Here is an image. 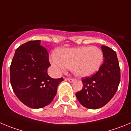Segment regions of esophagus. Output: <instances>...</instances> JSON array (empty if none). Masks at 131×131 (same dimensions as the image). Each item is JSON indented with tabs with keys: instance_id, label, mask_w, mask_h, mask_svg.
I'll return each mask as SVG.
<instances>
[{
	"instance_id": "1",
	"label": "esophagus",
	"mask_w": 131,
	"mask_h": 131,
	"mask_svg": "<svg viewBox=\"0 0 131 131\" xmlns=\"http://www.w3.org/2000/svg\"><path fill=\"white\" fill-rule=\"evenodd\" d=\"M67 79L68 81H69V82H70V83H72L73 81H74V79H72V78H67Z\"/></svg>"
}]
</instances>
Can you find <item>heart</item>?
<instances>
[{
  "mask_svg": "<svg viewBox=\"0 0 131 131\" xmlns=\"http://www.w3.org/2000/svg\"><path fill=\"white\" fill-rule=\"evenodd\" d=\"M103 61V53L96 46H81L61 49L58 55L52 53L50 61L57 71L70 68L77 76L92 75L100 69Z\"/></svg>",
  "mask_w": 131,
  "mask_h": 131,
  "instance_id": "1",
  "label": "heart"
}]
</instances>
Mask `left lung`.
Returning <instances> with one entry per match:
<instances>
[{"mask_svg":"<svg viewBox=\"0 0 131 131\" xmlns=\"http://www.w3.org/2000/svg\"><path fill=\"white\" fill-rule=\"evenodd\" d=\"M103 61L98 71L92 76L82 79V90L75 93L83 107L97 109L112 98L120 82V68L116 53L106 46H101Z\"/></svg>","mask_w":131,"mask_h":131,"instance_id":"8db88e82","label":"left lung"}]
</instances>
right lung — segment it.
Here are the masks:
<instances>
[{
    "label": "right lung",
    "instance_id": "1",
    "mask_svg": "<svg viewBox=\"0 0 131 131\" xmlns=\"http://www.w3.org/2000/svg\"><path fill=\"white\" fill-rule=\"evenodd\" d=\"M41 41H30L16 49L10 66V82L14 93L25 105L40 108L50 103L63 78L48 74V51Z\"/></svg>",
    "mask_w": 131,
    "mask_h": 131
}]
</instances>
